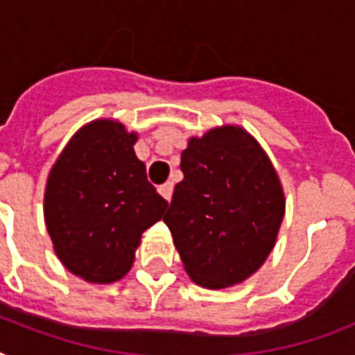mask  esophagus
<instances>
[{"mask_svg": "<svg viewBox=\"0 0 355 355\" xmlns=\"http://www.w3.org/2000/svg\"><path fill=\"white\" fill-rule=\"evenodd\" d=\"M158 191H160V195L164 197L166 200H171V195H173V182H166L162 184L160 188H158Z\"/></svg>", "mask_w": 355, "mask_h": 355, "instance_id": "1", "label": "esophagus"}]
</instances>
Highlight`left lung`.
<instances>
[{
  "label": "left lung",
  "instance_id": "1",
  "mask_svg": "<svg viewBox=\"0 0 355 355\" xmlns=\"http://www.w3.org/2000/svg\"><path fill=\"white\" fill-rule=\"evenodd\" d=\"M180 169L164 223L184 269L208 289L241 284L270 254L286 211L269 156L245 128L223 125L189 138Z\"/></svg>",
  "mask_w": 355,
  "mask_h": 355
}]
</instances>
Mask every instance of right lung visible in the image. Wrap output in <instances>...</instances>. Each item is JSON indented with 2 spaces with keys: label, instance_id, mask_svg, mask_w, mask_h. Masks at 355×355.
I'll list each match as a JSON object with an SVG mask.
<instances>
[{
  "label": "right lung",
  "instance_id": "right-lung-1",
  "mask_svg": "<svg viewBox=\"0 0 355 355\" xmlns=\"http://www.w3.org/2000/svg\"><path fill=\"white\" fill-rule=\"evenodd\" d=\"M136 139L123 123L96 119L73 134L47 177L44 219L55 254L90 284L121 280L141 234L167 208L134 153Z\"/></svg>",
  "mask_w": 355,
  "mask_h": 355
}]
</instances>
